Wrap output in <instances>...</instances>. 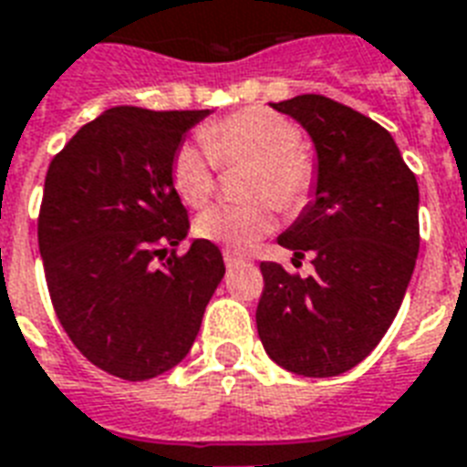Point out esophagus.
<instances>
[{
  "mask_svg": "<svg viewBox=\"0 0 467 467\" xmlns=\"http://www.w3.org/2000/svg\"><path fill=\"white\" fill-rule=\"evenodd\" d=\"M225 266L227 269H237V266H242L244 264V256L234 254V252H230V249H225Z\"/></svg>",
  "mask_w": 467,
  "mask_h": 467,
  "instance_id": "34e87169",
  "label": "esophagus"
}]
</instances>
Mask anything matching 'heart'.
<instances>
[{
    "label": "heart",
    "instance_id": "1",
    "mask_svg": "<svg viewBox=\"0 0 467 467\" xmlns=\"http://www.w3.org/2000/svg\"><path fill=\"white\" fill-rule=\"evenodd\" d=\"M196 142H183L169 164L171 186L186 205H203L215 191L220 169L249 164L244 196L252 203H220L201 213L198 237L230 252H247L274 227V208L298 215L317 186V160L300 142L298 126L262 106H249L198 130Z\"/></svg>",
    "mask_w": 467,
    "mask_h": 467
}]
</instances>
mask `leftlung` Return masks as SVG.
Here are the masks:
<instances>
[{"label": "left lung", "mask_w": 467, "mask_h": 467, "mask_svg": "<svg viewBox=\"0 0 467 467\" xmlns=\"http://www.w3.org/2000/svg\"><path fill=\"white\" fill-rule=\"evenodd\" d=\"M310 133L315 201L278 237L312 276L264 262L256 329L291 373L339 376L361 363L398 315L420 252V186L392 135L322 94L271 104Z\"/></svg>", "instance_id": "left-lung-1"}]
</instances>
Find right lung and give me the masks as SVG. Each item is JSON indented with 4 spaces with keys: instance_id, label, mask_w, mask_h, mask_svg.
I'll return each instance as SVG.
<instances>
[{
    "instance_id": "right-lung-1",
    "label": "right lung",
    "mask_w": 467,
    "mask_h": 467,
    "mask_svg": "<svg viewBox=\"0 0 467 467\" xmlns=\"http://www.w3.org/2000/svg\"><path fill=\"white\" fill-rule=\"evenodd\" d=\"M205 116L116 106L47 167L38 247L55 315L87 361L123 380L161 376L189 354L225 276L213 242L176 254L189 213L169 164Z\"/></svg>"
}]
</instances>
